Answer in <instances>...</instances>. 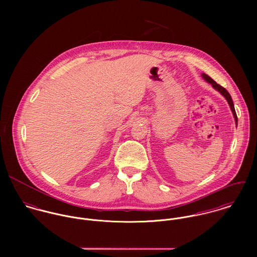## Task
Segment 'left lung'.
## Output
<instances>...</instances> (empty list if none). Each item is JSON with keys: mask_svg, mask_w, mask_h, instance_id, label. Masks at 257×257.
I'll list each match as a JSON object with an SVG mask.
<instances>
[{"mask_svg": "<svg viewBox=\"0 0 257 257\" xmlns=\"http://www.w3.org/2000/svg\"><path fill=\"white\" fill-rule=\"evenodd\" d=\"M202 77H203V79H204L205 81H207L208 83H210V84L213 86V88H214L215 90H217L219 93H220V94L225 98V100L227 101V103H228V105H229L230 110L232 111V114H233V117H234V120H235V124L237 125V116H236V112H235V110H234L233 102H232V99H231L229 93H228L223 87H221L220 85L217 84V83H216L210 76H208L207 74L202 73Z\"/></svg>", "mask_w": 257, "mask_h": 257, "instance_id": "obj_1", "label": "left lung"}]
</instances>
